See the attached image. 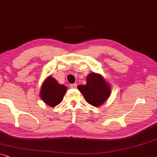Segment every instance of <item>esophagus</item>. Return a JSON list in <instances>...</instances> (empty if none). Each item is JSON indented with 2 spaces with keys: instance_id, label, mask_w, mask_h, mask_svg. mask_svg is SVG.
Instances as JSON below:
<instances>
[{
  "instance_id": "1",
  "label": "esophagus",
  "mask_w": 157,
  "mask_h": 157,
  "mask_svg": "<svg viewBox=\"0 0 157 157\" xmlns=\"http://www.w3.org/2000/svg\"><path fill=\"white\" fill-rule=\"evenodd\" d=\"M76 86H77L76 83H73V84L71 85V87L72 89H76Z\"/></svg>"
}]
</instances>
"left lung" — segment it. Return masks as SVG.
<instances>
[{
	"label": "left lung",
	"mask_w": 157,
	"mask_h": 157,
	"mask_svg": "<svg viewBox=\"0 0 157 157\" xmlns=\"http://www.w3.org/2000/svg\"><path fill=\"white\" fill-rule=\"evenodd\" d=\"M85 99L94 106H101L111 94V89L103 77L99 74L91 73L88 75L86 84L77 86Z\"/></svg>",
	"instance_id": "8db88e82"
}]
</instances>
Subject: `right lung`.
<instances>
[{"label":"right lung","instance_id":"add662e5","mask_svg":"<svg viewBox=\"0 0 157 157\" xmlns=\"http://www.w3.org/2000/svg\"><path fill=\"white\" fill-rule=\"evenodd\" d=\"M66 91L65 86L59 84L55 78L49 76L43 83L40 96L46 104L54 107L62 101Z\"/></svg>","mask_w":157,"mask_h":157}]
</instances>
